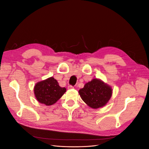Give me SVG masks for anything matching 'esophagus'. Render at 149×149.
<instances>
[{
	"label": "esophagus",
	"mask_w": 149,
	"mask_h": 149,
	"mask_svg": "<svg viewBox=\"0 0 149 149\" xmlns=\"http://www.w3.org/2000/svg\"><path fill=\"white\" fill-rule=\"evenodd\" d=\"M68 88L69 89H73V88H74V86H71V85H70V86H68Z\"/></svg>",
	"instance_id": "obj_1"
}]
</instances>
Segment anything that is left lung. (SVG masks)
I'll use <instances>...</instances> for the list:
<instances>
[{
	"label": "left lung",
	"instance_id": "1",
	"mask_svg": "<svg viewBox=\"0 0 149 149\" xmlns=\"http://www.w3.org/2000/svg\"><path fill=\"white\" fill-rule=\"evenodd\" d=\"M111 88L98 79H93L79 90L83 101L89 107L97 109L105 106L111 97Z\"/></svg>",
	"mask_w": 149,
	"mask_h": 149
}]
</instances>
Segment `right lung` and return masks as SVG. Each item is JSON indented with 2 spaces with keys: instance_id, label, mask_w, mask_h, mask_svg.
I'll list each match as a JSON object with an SVG mask.
<instances>
[{
  "instance_id": "obj_1",
  "label": "right lung",
  "mask_w": 149,
  "mask_h": 149,
  "mask_svg": "<svg viewBox=\"0 0 149 149\" xmlns=\"http://www.w3.org/2000/svg\"><path fill=\"white\" fill-rule=\"evenodd\" d=\"M65 88H61L53 77L36 84L34 93L37 101L47 106L55 104L66 92Z\"/></svg>"
}]
</instances>
